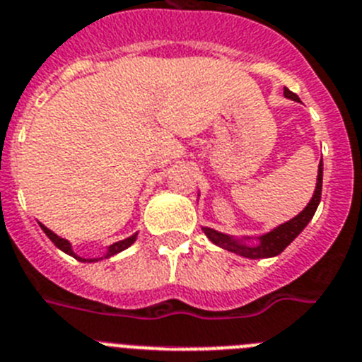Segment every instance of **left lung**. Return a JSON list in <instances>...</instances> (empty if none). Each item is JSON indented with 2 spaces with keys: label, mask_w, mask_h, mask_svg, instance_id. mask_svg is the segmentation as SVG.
<instances>
[{
  "label": "left lung",
  "mask_w": 362,
  "mask_h": 362,
  "mask_svg": "<svg viewBox=\"0 0 362 362\" xmlns=\"http://www.w3.org/2000/svg\"><path fill=\"white\" fill-rule=\"evenodd\" d=\"M284 96L286 98L298 102V96L295 93H291L290 89H284ZM320 191H322V160H320L319 163V175H317L315 193H313L310 204H308V206L304 207L303 211L298 213L295 218H291L290 222L281 224L279 228L269 231V233L262 235L257 246H246V244H242V242L235 240V238L228 237V235L224 233H218V231L209 228H202L204 233L207 235V238H209L213 244L224 247V250L228 251H233V253H237V255L246 257V259H266V257H275L290 246L291 242H293V238L297 237V235L306 228L308 222L313 218V215H315L317 211V206H319L320 202Z\"/></svg>",
  "instance_id": "1"
}]
</instances>
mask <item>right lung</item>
Wrapping results in <instances>:
<instances>
[{
	"mask_svg": "<svg viewBox=\"0 0 362 362\" xmlns=\"http://www.w3.org/2000/svg\"><path fill=\"white\" fill-rule=\"evenodd\" d=\"M40 226H42V224H40ZM42 229H43V231H45V235H47V237H49L50 240L54 242V246H58L59 250H62V251H65V253H67V255H72V257H74V259L81 260V262H94V260H98V259H81V257L74 255V251H72L71 244H69V242L65 240V238H59L58 235H54V233H52V231H50V229H47L45 226H42ZM134 240H136V233H134L133 237L125 238V240L116 242V244H112V246L109 247V251H107V257H112V255H116V253H120V251H124L125 247H129V246H131V244H133Z\"/></svg>",
	"mask_w": 362,
	"mask_h": 362,
	"instance_id": "right-lung-1",
	"label": "right lung"
}]
</instances>
